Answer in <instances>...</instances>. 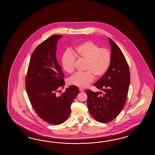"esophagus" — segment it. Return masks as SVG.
<instances>
[{"label": "esophagus", "mask_w": 155, "mask_h": 155, "mask_svg": "<svg viewBox=\"0 0 155 155\" xmlns=\"http://www.w3.org/2000/svg\"><path fill=\"white\" fill-rule=\"evenodd\" d=\"M79 91H80V92H84V89H81V88H80V89H79Z\"/></svg>", "instance_id": "esophagus-1"}]
</instances>
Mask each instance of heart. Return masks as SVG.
I'll use <instances>...</instances> for the list:
<instances>
[{
  "label": "heart",
  "mask_w": 155,
  "mask_h": 155,
  "mask_svg": "<svg viewBox=\"0 0 155 155\" xmlns=\"http://www.w3.org/2000/svg\"><path fill=\"white\" fill-rule=\"evenodd\" d=\"M73 54L80 59L86 61L84 73H76L69 80L70 85L79 88H86L93 81L94 75L99 78L103 76L109 69L111 61V55L109 50L101 48L91 41L80 44L73 51ZM75 58L69 51H66L61 58L64 70L72 73L75 69Z\"/></svg>",
  "instance_id": "heart-1"
}]
</instances>
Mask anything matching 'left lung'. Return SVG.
<instances>
[{
    "mask_svg": "<svg viewBox=\"0 0 155 155\" xmlns=\"http://www.w3.org/2000/svg\"><path fill=\"white\" fill-rule=\"evenodd\" d=\"M111 61L109 69L94 85L101 92L87 90V107L92 117L102 123L110 122L119 115L127 96L130 73L125 56L119 46L109 38Z\"/></svg>",
    "mask_w": 155,
    "mask_h": 155,
    "instance_id": "8db88e82",
    "label": "left lung"
}]
</instances>
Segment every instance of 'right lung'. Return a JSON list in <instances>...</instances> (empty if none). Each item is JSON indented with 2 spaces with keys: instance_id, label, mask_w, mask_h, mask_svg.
Segmentation results:
<instances>
[{
  "instance_id": "1",
  "label": "right lung",
  "mask_w": 155,
  "mask_h": 155,
  "mask_svg": "<svg viewBox=\"0 0 155 155\" xmlns=\"http://www.w3.org/2000/svg\"><path fill=\"white\" fill-rule=\"evenodd\" d=\"M63 35H54L36 47L30 60L26 90L30 101L38 115L45 122L59 125L69 116L73 100L79 88L71 85L61 95L64 75L56 59L57 44Z\"/></svg>"
}]
</instances>
